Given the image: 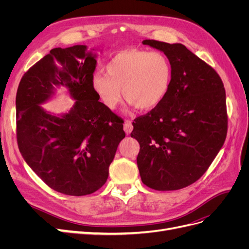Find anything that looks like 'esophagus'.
Wrapping results in <instances>:
<instances>
[{
	"mask_svg": "<svg viewBox=\"0 0 249 249\" xmlns=\"http://www.w3.org/2000/svg\"><path fill=\"white\" fill-rule=\"evenodd\" d=\"M124 130L125 132V134H131V132L133 131V124L132 123L130 122V120H125L124 122Z\"/></svg>",
	"mask_w": 249,
	"mask_h": 249,
	"instance_id": "1",
	"label": "esophagus"
}]
</instances>
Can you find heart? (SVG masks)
I'll use <instances>...</instances> for the list:
<instances>
[{"mask_svg": "<svg viewBox=\"0 0 249 249\" xmlns=\"http://www.w3.org/2000/svg\"><path fill=\"white\" fill-rule=\"evenodd\" d=\"M106 74L95 72L91 87L108 109H115L123 96L142 111L152 110L166 97L172 80L168 58L160 52L123 50L107 63Z\"/></svg>", "mask_w": 249, "mask_h": 249, "instance_id": "heart-1", "label": "heart"}]
</instances>
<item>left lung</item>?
I'll use <instances>...</instances> for the list:
<instances>
[{
	"label": "left lung",
	"instance_id": "obj_1",
	"mask_svg": "<svg viewBox=\"0 0 249 249\" xmlns=\"http://www.w3.org/2000/svg\"><path fill=\"white\" fill-rule=\"evenodd\" d=\"M172 67L169 91L159 106L133 123L140 144L142 183L158 191L178 190L207 171L228 132L223 83L212 67L182 43L146 39Z\"/></svg>",
	"mask_w": 249,
	"mask_h": 249
}]
</instances>
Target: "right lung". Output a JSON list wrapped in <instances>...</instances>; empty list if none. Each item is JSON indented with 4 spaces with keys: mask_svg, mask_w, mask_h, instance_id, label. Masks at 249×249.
Masks as SVG:
<instances>
[{
    "mask_svg": "<svg viewBox=\"0 0 249 249\" xmlns=\"http://www.w3.org/2000/svg\"><path fill=\"white\" fill-rule=\"evenodd\" d=\"M87 46L56 48L22 76L17 92L19 152L52 189L73 196L99 190L106 183L119 142L125 137L122 119L99 102L91 87L96 64ZM67 88L76 101L56 116L40 105Z\"/></svg>",
    "mask_w": 249,
    "mask_h": 249,
    "instance_id": "add662e5",
    "label": "right lung"
}]
</instances>
